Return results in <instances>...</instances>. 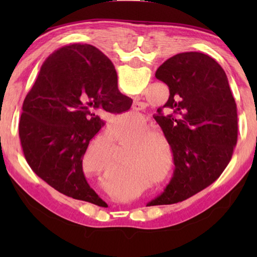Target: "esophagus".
I'll return each mask as SVG.
<instances>
[{
    "label": "esophagus",
    "instance_id": "esophagus-1",
    "mask_svg": "<svg viewBox=\"0 0 257 257\" xmlns=\"http://www.w3.org/2000/svg\"><path fill=\"white\" fill-rule=\"evenodd\" d=\"M143 108H144V103L141 102V96H137L133 104V110L137 112L143 110Z\"/></svg>",
    "mask_w": 257,
    "mask_h": 257
}]
</instances>
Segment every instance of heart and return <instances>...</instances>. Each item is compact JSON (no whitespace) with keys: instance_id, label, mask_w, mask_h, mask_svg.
I'll list each match as a JSON object with an SVG mask.
<instances>
[{"instance_id":"b5f03b06","label":"heart","mask_w":257,"mask_h":257,"mask_svg":"<svg viewBox=\"0 0 257 257\" xmlns=\"http://www.w3.org/2000/svg\"><path fill=\"white\" fill-rule=\"evenodd\" d=\"M155 135H156V133L153 132V130H152V132H143V133H141V135H139V136H138V141L144 142V141H146L147 136H155Z\"/></svg>"}]
</instances>
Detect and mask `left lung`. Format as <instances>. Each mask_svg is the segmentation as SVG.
Instances as JSON below:
<instances>
[{"mask_svg":"<svg viewBox=\"0 0 257 257\" xmlns=\"http://www.w3.org/2000/svg\"><path fill=\"white\" fill-rule=\"evenodd\" d=\"M99 54L104 67L114 72L111 60ZM155 77L170 92L154 119L171 147L175 171L147 206L182 202L213 184L231 160L238 136L236 102L214 59L199 52L179 53L161 64ZM163 108L171 114L164 115Z\"/></svg>","mask_w":257,"mask_h":257,"instance_id":"left-lung-1","label":"left lung"}]
</instances>
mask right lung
<instances>
[{"label":"right lung","instance_id":"obj_1","mask_svg":"<svg viewBox=\"0 0 257 257\" xmlns=\"http://www.w3.org/2000/svg\"><path fill=\"white\" fill-rule=\"evenodd\" d=\"M132 104L96 47H61L43 63L24 101L19 137L26 161L60 193L98 205L103 201L86 180L82 158L104 125L99 112L121 113Z\"/></svg>","mask_w":257,"mask_h":257}]
</instances>
